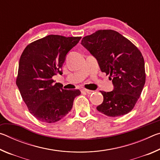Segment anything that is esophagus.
<instances>
[{
  "label": "esophagus",
  "mask_w": 160,
  "mask_h": 160,
  "mask_svg": "<svg viewBox=\"0 0 160 160\" xmlns=\"http://www.w3.org/2000/svg\"><path fill=\"white\" fill-rule=\"evenodd\" d=\"M82 91L85 92H87L88 94H92V93L94 92V91L90 90H88V89H82Z\"/></svg>",
  "instance_id": "obj_1"
}]
</instances>
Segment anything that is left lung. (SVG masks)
I'll return each mask as SVG.
<instances>
[{
  "mask_svg": "<svg viewBox=\"0 0 160 160\" xmlns=\"http://www.w3.org/2000/svg\"><path fill=\"white\" fill-rule=\"evenodd\" d=\"M98 61L102 72L109 75L112 92L100 91L104 100L97 109L112 117L125 115L133 109L145 83V61L132 43L112 29L98 30L81 42Z\"/></svg>",
  "mask_w": 160,
  "mask_h": 160,
  "instance_id": "1",
  "label": "left lung"
}]
</instances>
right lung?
Returning <instances> with one entry per match:
<instances>
[{
  "label": "right lung",
  "mask_w": 160,
  "mask_h": 160,
  "mask_svg": "<svg viewBox=\"0 0 160 160\" xmlns=\"http://www.w3.org/2000/svg\"><path fill=\"white\" fill-rule=\"evenodd\" d=\"M81 37L48 35L27 46L19 62L16 85L29 112L37 120L55 123L71 110L79 90H63L53 85V75H62L66 54Z\"/></svg>",
  "instance_id": "right-lung-1"
}]
</instances>
